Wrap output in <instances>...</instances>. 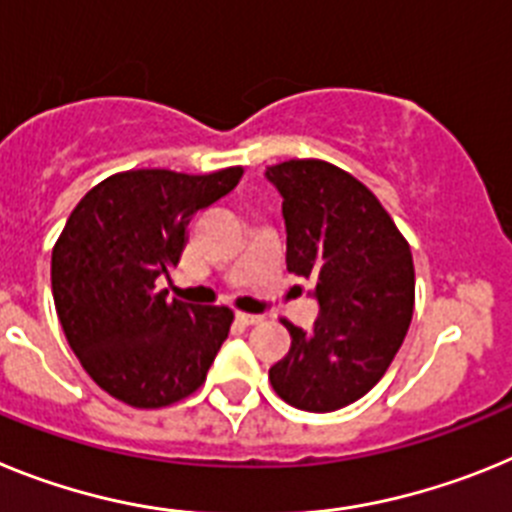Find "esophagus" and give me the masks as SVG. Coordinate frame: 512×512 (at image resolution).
Returning a JSON list of instances; mask_svg holds the SVG:
<instances>
[{
  "label": "esophagus",
  "mask_w": 512,
  "mask_h": 512,
  "mask_svg": "<svg viewBox=\"0 0 512 512\" xmlns=\"http://www.w3.org/2000/svg\"><path fill=\"white\" fill-rule=\"evenodd\" d=\"M235 320H238L243 328H248V325H259L264 318H261V315H248V312H238V315H235Z\"/></svg>",
  "instance_id": "1"
}]
</instances>
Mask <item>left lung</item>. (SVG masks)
Segmentation results:
<instances>
[{
    "label": "left lung",
    "mask_w": 512,
    "mask_h": 512,
    "mask_svg": "<svg viewBox=\"0 0 512 512\" xmlns=\"http://www.w3.org/2000/svg\"><path fill=\"white\" fill-rule=\"evenodd\" d=\"M266 179L282 197L287 269L312 282L318 320H284L287 356L269 369L284 402L307 413L346 408L382 379L410 328L415 269L379 200L325 161H284Z\"/></svg>",
    "instance_id": "obj_1"
}]
</instances>
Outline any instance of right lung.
Masks as SVG:
<instances>
[{
	"label": "right lung",
	"mask_w": 512,
	"mask_h": 512,
	"mask_svg": "<svg viewBox=\"0 0 512 512\" xmlns=\"http://www.w3.org/2000/svg\"><path fill=\"white\" fill-rule=\"evenodd\" d=\"M241 174L125 171L66 220L51 259L58 320L89 377L125 405L164 408L192 395L228 338V307L169 302L156 282L182 259L189 220Z\"/></svg>",
	"instance_id": "add662e5"
}]
</instances>
